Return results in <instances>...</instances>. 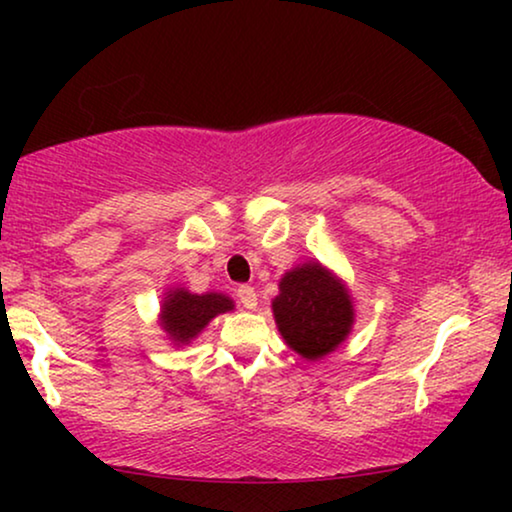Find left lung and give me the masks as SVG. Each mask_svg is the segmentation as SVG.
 I'll return each mask as SVG.
<instances>
[{"label": "left lung", "mask_w": 512, "mask_h": 512, "mask_svg": "<svg viewBox=\"0 0 512 512\" xmlns=\"http://www.w3.org/2000/svg\"><path fill=\"white\" fill-rule=\"evenodd\" d=\"M233 310V300L223 293L170 291L163 303V326L177 342L195 338L216 314Z\"/></svg>", "instance_id": "left-lung-1"}]
</instances>
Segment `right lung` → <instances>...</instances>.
Returning <instances> with one entry per match:
<instances>
[{
	"label": "right lung",
	"mask_w": 512,
	"mask_h": 512,
	"mask_svg": "<svg viewBox=\"0 0 512 512\" xmlns=\"http://www.w3.org/2000/svg\"><path fill=\"white\" fill-rule=\"evenodd\" d=\"M272 310L284 340L305 359H321L333 352L354 321L345 286L319 263L286 272Z\"/></svg>",
	"instance_id": "right-lung-1"
}]
</instances>
